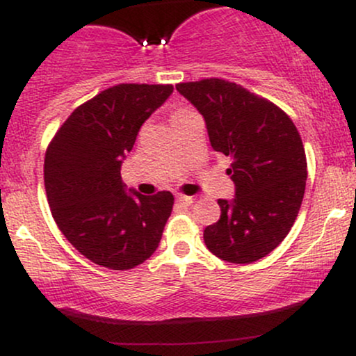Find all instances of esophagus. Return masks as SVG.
<instances>
[{"label":"esophagus","mask_w":356,"mask_h":356,"mask_svg":"<svg viewBox=\"0 0 356 356\" xmlns=\"http://www.w3.org/2000/svg\"><path fill=\"white\" fill-rule=\"evenodd\" d=\"M175 201H177L179 204H182V206H191V204L194 202V197H192V195L177 194V195H175Z\"/></svg>","instance_id":"1"}]
</instances>
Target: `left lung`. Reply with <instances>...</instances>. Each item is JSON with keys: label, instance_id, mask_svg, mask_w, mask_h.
Wrapping results in <instances>:
<instances>
[{"label": "left lung", "instance_id": "8db88e82", "mask_svg": "<svg viewBox=\"0 0 356 356\" xmlns=\"http://www.w3.org/2000/svg\"><path fill=\"white\" fill-rule=\"evenodd\" d=\"M206 122L212 149L232 159L234 197L204 243L227 263L249 264L280 246L305 195L306 155L298 129L280 107L220 79L175 85Z\"/></svg>", "mask_w": 356, "mask_h": 356}]
</instances>
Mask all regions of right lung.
I'll list each match as a JSON object with an SVG mask.
<instances>
[{"mask_svg": "<svg viewBox=\"0 0 356 356\" xmlns=\"http://www.w3.org/2000/svg\"><path fill=\"white\" fill-rule=\"evenodd\" d=\"M172 85L120 83L73 110L48 145L44 189L56 226L99 266L132 269L154 254L174 206L169 191H125L120 169Z\"/></svg>", "mask_w": 356, "mask_h": 356, "instance_id": "obj_1", "label": "right lung"}]
</instances>
